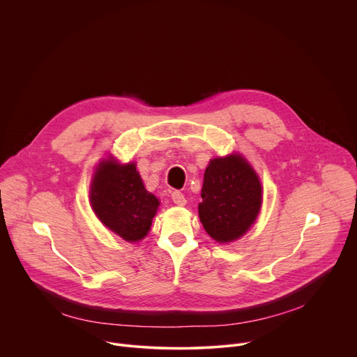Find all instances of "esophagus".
Segmentation results:
<instances>
[{
  "instance_id": "obj_1",
  "label": "esophagus",
  "mask_w": 357,
  "mask_h": 357,
  "mask_svg": "<svg viewBox=\"0 0 357 357\" xmlns=\"http://www.w3.org/2000/svg\"><path fill=\"white\" fill-rule=\"evenodd\" d=\"M171 199H172V202L175 203V205H178V206H183L185 203H186V199H185L183 193L179 192V190H174L171 193Z\"/></svg>"
}]
</instances>
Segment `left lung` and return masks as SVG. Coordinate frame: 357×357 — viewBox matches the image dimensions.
Listing matches in <instances>:
<instances>
[{
	"label": "left lung",
	"instance_id": "obj_1",
	"mask_svg": "<svg viewBox=\"0 0 357 357\" xmlns=\"http://www.w3.org/2000/svg\"><path fill=\"white\" fill-rule=\"evenodd\" d=\"M199 219L219 243L243 236L261 208L259 176L240 155L212 160L202 186Z\"/></svg>",
	"mask_w": 357,
	"mask_h": 357
}]
</instances>
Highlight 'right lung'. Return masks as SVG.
I'll return each mask as SVG.
<instances>
[{"label": "right lung", "instance_id": "obj_1", "mask_svg": "<svg viewBox=\"0 0 357 357\" xmlns=\"http://www.w3.org/2000/svg\"><path fill=\"white\" fill-rule=\"evenodd\" d=\"M90 199L97 218L127 241L146 236L160 206L158 199L144 188L135 164L121 167L110 160L96 171Z\"/></svg>", "mask_w": 357, "mask_h": 357}]
</instances>
